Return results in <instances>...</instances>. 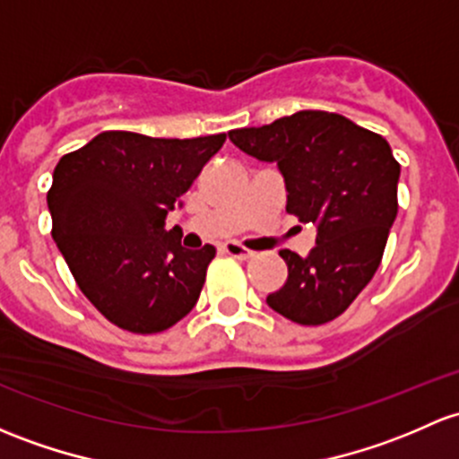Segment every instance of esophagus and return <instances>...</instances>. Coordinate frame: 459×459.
Instances as JSON below:
<instances>
[{"mask_svg": "<svg viewBox=\"0 0 459 459\" xmlns=\"http://www.w3.org/2000/svg\"><path fill=\"white\" fill-rule=\"evenodd\" d=\"M221 250H224V253H229V255H233V257H238V259H250L255 255L253 250L246 248V246L238 244V242H224V244H221Z\"/></svg>", "mask_w": 459, "mask_h": 459, "instance_id": "obj_1", "label": "esophagus"}]
</instances>
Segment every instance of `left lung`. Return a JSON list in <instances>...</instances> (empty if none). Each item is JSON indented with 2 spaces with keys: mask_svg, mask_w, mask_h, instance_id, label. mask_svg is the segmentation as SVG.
<instances>
[{
  "mask_svg": "<svg viewBox=\"0 0 459 459\" xmlns=\"http://www.w3.org/2000/svg\"><path fill=\"white\" fill-rule=\"evenodd\" d=\"M229 138L248 156L274 162L288 191L286 211L316 226L306 257L279 250L288 279L266 303L301 325L343 315L378 270L398 213L400 165L389 143L318 109L233 129Z\"/></svg>",
  "mask_w": 459,
  "mask_h": 459,
  "instance_id": "1",
  "label": "left lung"
}]
</instances>
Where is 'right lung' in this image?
Returning <instances> with one entry per match:
<instances>
[{
  "instance_id": "1",
  "label": "right lung",
  "mask_w": 459,
  "mask_h": 459,
  "mask_svg": "<svg viewBox=\"0 0 459 459\" xmlns=\"http://www.w3.org/2000/svg\"><path fill=\"white\" fill-rule=\"evenodd\" d=\"M224 141L103 132L55 167L52 238L81 292L114 325L156 334L200 299L215 248H185L165 220Z\"/></svg>"
}]
</instances>
